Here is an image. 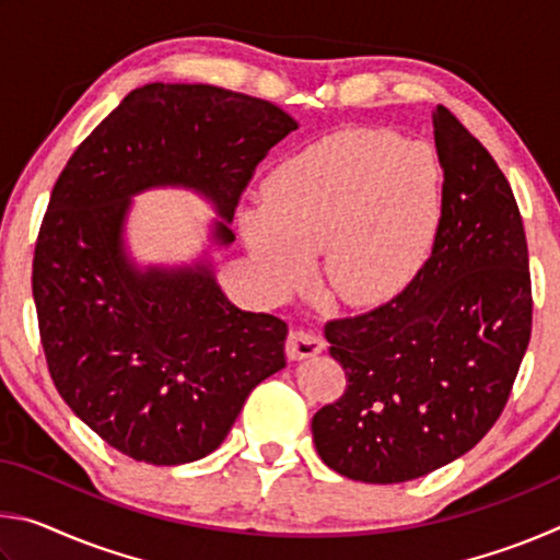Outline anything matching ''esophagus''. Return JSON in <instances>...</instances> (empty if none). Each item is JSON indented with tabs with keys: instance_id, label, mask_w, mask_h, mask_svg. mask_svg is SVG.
<instances>
[{
	"instance_id": "obj_1",
	"label": "esophagus",
	"mask_w": 560,
	"mask_h": 560,
	"mask_svg": "<svg viewBox=\"0 0 560 560\" xmlns=\"http://www.w3.org/2000/svg\"><path fill=\"white\" fill-rule=\"evenodd\" d=\"M324 348H326V340L320 338L318 334H314V330L296 328V330H291L289 340H287V355H289L291 360L314 358V355H318Z\"/></svg>"
}]
</instances>
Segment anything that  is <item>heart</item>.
Segmentation results:
<instances>
[{"label":"heart","mask_w":560,"mask_h":560,"mask_svg":"<svg viewBox=\"0 0 560 560\" xmlns=\"http://www.w3.org/2000/svg\"><path fill=\"white\" fill-rule=\"evenodd\" d=\"M442 226V167L428 145L383 130H343L269 170L261 207L240 212L252 257L281 289L324 254L326 291L377 306L417 279Z\"/></svg>","instance_id":"b5f03b06"}]
</instances>
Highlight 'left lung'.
<instances>
[{
	"mask_svg": "<svg viewBox=\"0 0 560 560\" xmlns=\"http://www.w3.org/2000/svg\"><path fill=\"white\" fill-rule=\"evenodd\" d=\"M442 226L417 279L328 320L348 385L311 420L330 469L400 485L469 452L499 420L530 338L528 246L509 179L447 108L432 113Z\"/></svg>",
	"mask_w": 560,
	"mask_h": 560,
	"instance_id": "1",
	"label": "left lung"
}]
</instances>
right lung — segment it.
Returning a JSON list of instances; mask_svg holds the SVG:
<instances>
[{
    "label": "right lung",
    "mask_w": 560,
    "mask_h": 560,
    "mask_svg": "<svg viewBox=\"0 0 560 560\" xmlns=\"http://www.w3.org/2000/svg\"><path fill=\"white\" fill-rule=\"evenodd\" d=\"M299 122L269 101L205 83H148L75 148L54 185L32 289L51 381L73 415L136 462L175 467L224 442L244 400L287 368L289 326L236 308L210 257L140 267L132 197L192 189L230 246L242 189Z\"/></svg>",
    "instance_id": "1"
}]
</instances>
